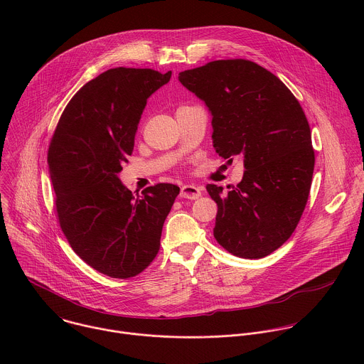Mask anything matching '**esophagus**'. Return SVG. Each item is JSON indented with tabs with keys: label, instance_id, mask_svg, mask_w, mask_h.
Masks as SVG:
<instances>
[{
	"label": "esophagus",
	"instance_id": "esophagus-1",
	"mask_svg": "<svg viewBox=\"0 0 364 364\" xmlns=\"http://www.w3.org/2000/svg\"><path fill=\"white\" fill-rule=\"evenodd\" d=\"M180 196L183 198H190V200H196L201 196V188L197 187V186H193V184H186L181 187V193Z\"/></svg>",
	"mask_w": 364,
	"mask_h": 364
}]
</instances>
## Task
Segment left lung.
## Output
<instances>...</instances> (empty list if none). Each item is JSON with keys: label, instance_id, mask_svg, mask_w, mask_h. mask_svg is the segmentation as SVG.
Listing matches in <instances>:
<instances>
[{"label": "left lung", "instance_id": "8db88e82", "mask_svg": "<svg viewBox=\"0 0 364 364\" xmlns=\"http://www.w3.org/2000/svg\"><path fill=\"white\" fill-rule=\"evenodd\" d=\"M178 79L212 112L216 152L229 161L243 155L237 186L226 194L205 186L218 203L215 239L239 257L268 256L294 233L313 181L314 148L298 99L274 73L245 59L215 60Z\"/></svg>", "mask_w": 364, "mask_h": 364}]
</instances>
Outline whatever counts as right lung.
<instances>
[{"label": "right lung", "instance_id": "obj_1", "mask_svg": "<svg viewBox=\"0 0 364 364\" xmlns=\"http://www.w3.org/2000/svg\"><path fill=\"white\" fill-rule=\"evenodd\" d=\"M170 77L171 72L135 68L100 73L70 99L50 141L47 163L62 232L89 267L111 278L128 279L151 265L180 193L160 183L135 197L118 178L146 99Z\"/></svg>", "mask_w": 364, "mask_h": 364}]
</instances>
